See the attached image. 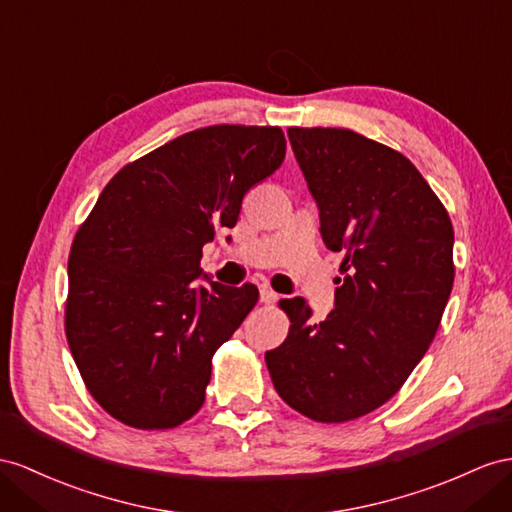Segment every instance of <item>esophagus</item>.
Instances as JSON below:
<instances>
[{
    "instance_id": "esophagus-1",
    "label": "esophagus",
    "mask_w": 512,
    "mask_h": 512,
    "mask_svg": "<svg viewBox=\"0 0 512 512\" xmlns=\"http://www.w3.org/2000/svg\"><path fill=\"white\" fill-rule=\"evenodd\" d=\"M259 300L264 305H272V303H277V300H279V294L272 292L270 287H261V290H259Z\"/></svg>"
}]
</instances>
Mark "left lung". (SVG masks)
I'll list each match as a JSON object with an SVG mask.
<instances>
[{"label":"left lung","mask_w":512,"mask_h":512,"mask_svg":"<svg viewBox=\"0 0 512 512\" xmlns=\"http://www.w3.org/2000/svg\"><path fill=\"white\" fill-rule=\"evenodd\" d=\"M287 136L322 240L346 253V274L320 324L309 322L305 298L281 300L290 333L266 365L292 409L350 422L385 404L426 355L452 292L454 229L402 153L337 127H290Z\"/></svg>","instance_id":"1"}]
</instances>
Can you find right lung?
<instances>
[{
	"instance_id": "obj_1",
	"label": "right lung",
	"mask_w": 512,
	"mask_h": 512,
	"mask_svg": "<svg viewBox=\"0 0 512 512\" xmlns=\"http://www.w3.org/2000/svg\"><path fill=\"white\" fill-rule=\"evenodd\" d=\"M285 160L281 127L212 125L123 166L77 229L69 255L67 342L114 419L175 428L205 402L214 352L259 290L199 285L203 246L235 227L244 194Z\"/></svg>"
}]
</instances>
